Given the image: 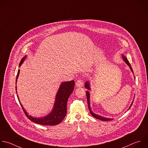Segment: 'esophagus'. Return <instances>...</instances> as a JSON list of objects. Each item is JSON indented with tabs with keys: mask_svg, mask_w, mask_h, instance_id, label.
<instances>
[{
	"mask_svg": "<svg viewBox=\"0 0 148 148\" xmlns=\"http://www.w3.org/2000/svg\"><path fill=\"white\" fill-rule=\"evenodd\" d=\"M75 85L77 87H81L83 85V81L81 79H78L75 82Z\"/></svg>",
	"mask_w": 148,
	"mask_h": 148,
	"instance_id": "esophagus-1",
	"label": "esophagus"
}]
</instances>
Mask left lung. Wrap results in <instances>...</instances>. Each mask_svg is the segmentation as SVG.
Listing matches in <instances>:
<instances>
[{"mask_svg":"<svg viewBox=\"0 0 148 148\" xmlns=\"http://www.w3.org/2000/svg\"><path fill=\"white\" fill-rule=\"evenodd\" d=\"M122 57H123V59L124 61L125 62V63H126V64H127L130 67V69H131V71L132 72V73H134L133 70H132V67H131V65H130V63H129V62H128V59H127V58H126V57H125L123 55H122ZM134 78H135V77H134ZM85 88H86V89H88V90H90V85H89V82L88 81H86V82H85ZM86 98H87V102H88V108H89V110L90 113L91 114V115H92L93 117H94L95 118H96V119H99V120H102V121H109V120H113L112 119L106 118V117H102V116H99V115H98V114H96L94 113L92 111L91 108H90V100H89V98H90V94H89V92L87 90V91L86 92ZM132 103H133V102H132V103H131V106H130V108H129V109H130V108H131V106H132Z\"/></svg>","mask_w":148,"mask_h":148,"instance_id":"8db88e82","label":"left lung"}]
</instances>
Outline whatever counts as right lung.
Returning <instances> with one entry per match:
<instances>
[{
	"instance_id": "right-lung-1",
	"label": "right lung",
	"mask_w": 148,
	"mask_h": 148,
	"mask_svg": "<svg viewBox=\"0 0 148 148\" xmlns=\"http://www.w3.org/2000/svg\"><path fill=\"white\" fill-rule=\"evenodd\" d=\"M26 57L27 56H25L21 60V62L19 65L20 67L25 60ZM19 74H20V70H18L17 75L16 77V84L17 83V78L18 77ZM74 85H75V82L74 80L67 81V82H63V83L61 84L56 96V99H55V102L54 103V107L52 112L49 114H47V116L43 117L36 118V117H33L29 115L28 113H27V112L23 108L22 104L20 103L18 95H17V97L25 116L31 121H32L35 123L41 124V125H55L60 123L66 115L67 101L69 96H70V95L71 94V93L74 90ZM16 90L17 92V86H16Z\"/></svg>"
}]
</instances>
